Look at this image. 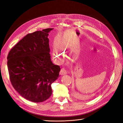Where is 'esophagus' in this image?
Segmentation results:
<instances>
[{
    "mask_svg": "<svg viewBox=\"0 0 123 123\" xmlns=\"http://www.w3.org/2000/svg\"><path fill=\"white\" fill-rule=\"evenodd\" d=\"M60 74L61 75H65V74H67V70L65 68H62L61 70V71H60Z\"/></svg>",
    "mask_w": 123,
    "mask_h": 123,
    "instance_id": "esophagus-1",
    "label": "esophagus"
}]
</instances>
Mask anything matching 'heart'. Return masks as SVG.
<instances>
[{"label":"heart","mask_w":123,"mask_h":123,"mask_svg":"<svg viewBox=\"0 0 123 123\" xmlns=\"http://www.w3.org/2000/svg\"><path fill=\"white\" fill-rule=\"evenodd\" d=\"M62 55H63V51L57 46L54 47L53 51V56L54 58L61 60Z\"/></svg>","instance_id":"obj_1"}]
</instances>
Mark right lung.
I'll use <instances>...</instances> for the list:
<instances>
[{
  "instance_id": "1",
  "label": "right lung",
  "mask_w": 123,
  "mask_h": 123,
  "mask_svg": "<svg viewBox=\"0 0 123 123\" xmlns=\"http://www.w3.org/2000/svg\"><path fill=\"white\" fill-rule=\"evenodd\" d=\"M46 28L26 35L13 47L7 56V67L12 87L28 100L40 103L52 95L51 84L59 76L60 68L49 54Z\"/></svg>"
}]
</instances>
